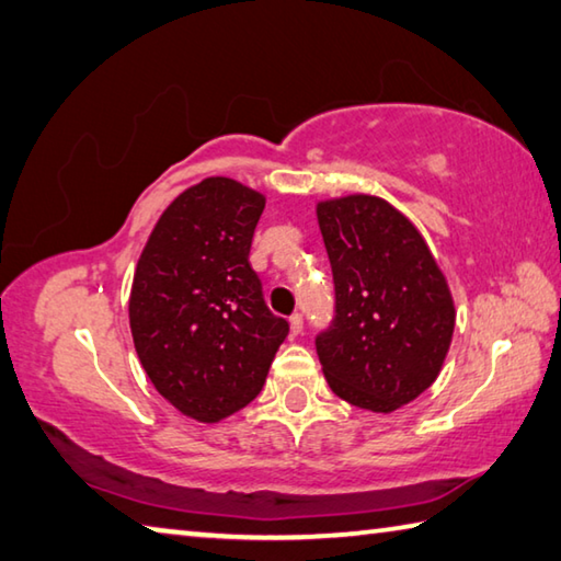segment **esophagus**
<instances>
[{
    "mask_svg": "<svg viewBox=\"0 0 561 561\" xmlns=\"http://www.w3.org/2000/svg\"><path fill=\"white\" fill-rule=\"evenodd\" d=\"M290 332L293 335H300L302 332V316H298V312L296 316H290Z\"/></svg>",
    "mask_w": 561,
    "mask_h": 561,
    "instance_id": "1",
    "label": "esophagus"
}]
</instances>
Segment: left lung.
I'll return each mask as SVG.
<instances>
[{
	"label": "left lung",
	"mask_w": 561,
	"mask_h": 561,
	"mask_svg": "<svg viewBox=\"0 0 561 561\" xmlns=\"http://www.w3.org/2000/svg\"><path fill=\"white\" fill-rule=\"evenodd\" d=\"M335 318L316 337L330 389L389 414L434 385L456 325L444 273L416 226L369 194L320 202Z\"/></svg>",
	"instance_id": "obj_1"
}]
</instances>
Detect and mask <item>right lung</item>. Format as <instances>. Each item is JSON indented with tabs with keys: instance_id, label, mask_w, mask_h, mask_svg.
Returning a JSON list of instances; mask_svg holds the SVG:
<instances>
[{
	"instance_id": "right-lung-1",
	"label": "right lung",
	"mask_w": 561,
	"mask_h": 561,
	"mask_svg": "<svg viewBox=\"0 0 561 561\" xmlns=\"http://www.w3.org/2000/svg\"><path fill=\"white\" fill-rule=\"evenodd\" d=\"M263 194L209 176L167 206L137 261L130 330L154 389L204 424L259 397L288 335L249 263Z\"/></svg>"
}]
</instances>
